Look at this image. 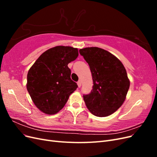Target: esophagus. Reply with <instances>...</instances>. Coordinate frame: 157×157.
<instances>
[{"instance_id": "34e87169", "label": "esophagus", "mask_w": 157, "mask_h": 157, "mask_svg": "<svg viewBox=\"0 0 157 157\" xmlns=\"http://www.w3.org/2000/svg\"><path fill=\"white\" fill-rule=\"evenodd\" d=\"M77 84H78V86L80 88V86H81V84H82V82H81V80H78V81L77 82Z\"/></svg>"}]
</instances>
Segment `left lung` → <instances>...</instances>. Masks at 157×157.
Segmentation results:
<instances>
[{"label": "left lung", "instance_id": "obj_1", "mask_svg": "<svg viewBox=\"0 0 157 157\" xmlns=\"http://www.w3.org/2000/svg\"><path fill=\"white\" fill-rule=\"evenodd\" d=\"M79 53L88 63L93 79L91 92L83 95L87 108L96 117L111 115L124 103L130 87L124 65L110 52L98 47L80 49Z\"/></svg>", "mask_w": 157, "mask_h": 157}]
</instances>
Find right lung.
Masks as SVG:
<instances>
[{
  "label": "right lung",
  "instance_id": "right-lung-1",
  "mask_svg": "<svg viewBox=\"0 0 157 157\" xmlns=\"http://www.w3.org/2000/svg\"><path fill=\"white\" fill-rule=\"evenodd\" d=\"M78 56L77 48L58 46L42 53L32 65L27 73V89L39 110L54 115L77 88L67 65Z\"/></svg>",
  "mask_w": 157,
  "mask_h": 157
}]
</instances>
